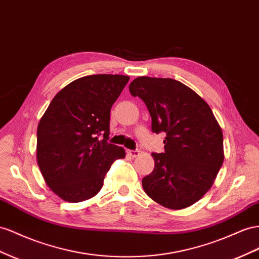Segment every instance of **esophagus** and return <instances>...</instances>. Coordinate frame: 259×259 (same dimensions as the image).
I'll return each mask as SVG.
<instances>
[{
    "instance_id": "esophagus-1",
    "label": "esophagus",
    "mask_w": 259,
    "mask_h": 259,
    "mask_svg": "<svg viewBox=\"0 0 259 259\" xmlns=\"http://www.w3.org/2000/svg\"><path fill=\"white\" fill-rule=\"evenodd\" d=\"M127 153L128 155L131 156V157H133V158H135V157H137V156H139V153H141V151L139 150H127Z\"/></svg>"
}]
</instances>
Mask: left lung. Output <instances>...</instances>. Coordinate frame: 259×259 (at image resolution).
I'll return each mask as SVG.
<instances>
[{
	"label": "left lung",
	"instance_id": "left-lung-1",
	"mask_svg": "<svg viewBox=\"0 0 259 259\" xmlns=\"http://www.w3.org/2000/svg\"><path fill=\"white\" fill-rule=\"evenodd\" d=\"M133 97L145 102L151 130L165 133L164 151L151 153L153 171L142 183L148 196L165 208L183 209L209 191L223 163V135L210 107L184 83L172 78L137 77Z\"/></svg>",
	"mask_w": 259,
	"mask_h": 259
}]
</instances>
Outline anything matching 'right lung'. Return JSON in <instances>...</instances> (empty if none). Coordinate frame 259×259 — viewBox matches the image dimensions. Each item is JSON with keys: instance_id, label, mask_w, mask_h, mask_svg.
Segmentation results:
<instances>
[{"instance_id": "obj_1", "label": "right lung", "mask_w": 259, "mask_h": 259, "mask_svg": "<svg viewBox=\"0 0 259 259\" xmlns=\"http://www.w3.org/2000/svg\"><path fill=\"white\" fill-rule=\"evenodd\" d=\"M130 77L89 75L68 83L48 107L37 130V161L47 185L63 200L99 193L110 166L125 157L108 143L110 111Z\"/></svg>"}]
</instances>
